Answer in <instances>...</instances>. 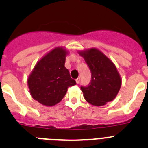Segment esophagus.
Listing matches in <instances>:
<instances>
[{
  "label": "esophagus",
  "mask_w": 148,
  "mask_h": 148,
  "mask_svg": "<svg viewBox=\"0 0 148 148\" xmlns=\"http://www.w3.org/2000/svg\"><path fill=\"white\" fill-rule=\"evenodd\" d=\"M79 82H80V78H79V77H78V78L76 79V82H77V84H79Z\"/></svg>",
  "instance_id": "esophagus-1"
}]
</instances>
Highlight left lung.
<instances>
[{
	"mask_svg": "<svg viewBox=\"0 0 148 148\" xmlns=\"http://www.w3.org/2000/svg\"><path fill=\"white\" fill-rule=\"evenodd\" d=\"M84 59L92 74L86 86H81L85 99L95 106H102L116 97L122 80L115 65L98 49L92 48L79 52Z\"/></svg>",
	"mask_w": 148,
	"mask_h": 148,
	"instance_id": "8db88e82",
	"label": "left lung"
}]
</instances>
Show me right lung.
Segmentation results:
<instances>
[{
  "instance_id": "1",
  "label": "right lung",
  "mask_w": 148,
  "mask_h": 148,
  "mask_svg": "<svg viewBox=\"0 0 148 148\" xmlns=\"http://www.w3.org/2000/svg\"><path fill=\"white\" fill-rule=\"evenodd\" d=\"M67 51L56 47L41 58L28 79L31 95L45 106H53L62 101L68 87L75 85L64 66Z\"/></svg>"
}]
</instances>
